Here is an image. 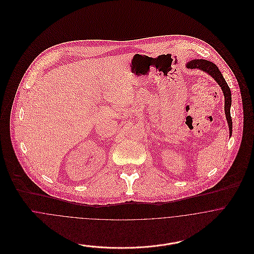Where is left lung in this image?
<instances>
[{"mask_svg": "<svg viewBox=\"0 0 254 254\" xmlns=\"http://www.w3.org/2000/svg\"><path fill=\"white\" fill-rule=\"evenodd\" d=\"M188 68L190 69H201L202 71H205L208 73L209 75H211L214 80L219 84V86L221 87L223 93H224V98H225V114H226V118L228 121V125H229V131H230V136L232 135V129H233V122H232V117H231V112H230V108L232 105V97H231V90L227 84V82L225 81L223 75L220 72L219 68L215 65V64L209 62V61H205V60H193L191 62H190L187 64Z\"/></svg>", "mask_w": 254, "mask_h": 254, "instance_id": "8db88e82", "label": "left lung"}]
</instances>
